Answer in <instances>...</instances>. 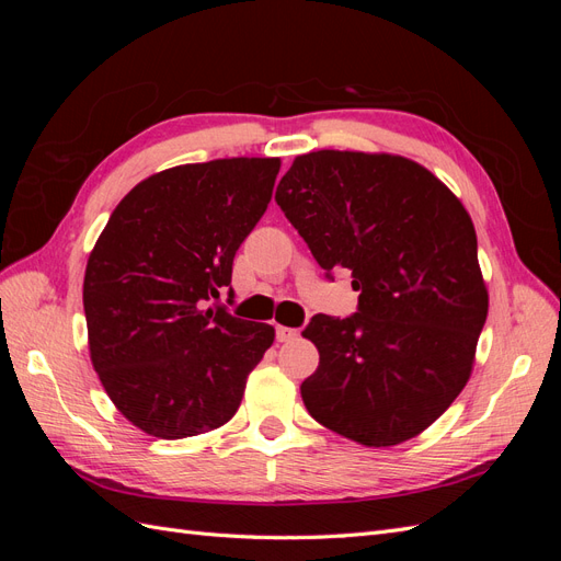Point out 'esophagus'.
<instances>
[{
  "label": "esophagus",
  "instance_id": "34e87169",
  "mask_svg": "<svg viewBox=\"0 0 561 561\" xmlns=\"http://www.w3.org/2000/svg\"><path fill=\"white\" fill-rule=\"evenodd\" d=\"M297 336H299V330H295V328H283V325L276 328L278 342H293V339H297Z\"/></svg>",
  "mask_w": 561,
  "mask_h": 561
}]
</instances>
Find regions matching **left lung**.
Here are the masks:
<instances>
[{
  "label": "left lung",
  "instance_id": "obj_1",
  "mask_svg": "<svg viewBox=\"0 0 561 561\" xmlns=\"http://www.w3.org/2000/svg\"><path fill=\"white\" fill-rule=\"evenodd\" d=\"M276 203L316 262L348 268L358 311L304 328L320 353L301 400L367 447L426 431L461 393L489 295L470 215L426 168L390 154L297 157Z\"/></svg>",
  "mask_w": 561,
  "mask_h": 561
}]
</instances>
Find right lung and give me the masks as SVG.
I'll use <instances>...</instances> for the list:
<instances>
[{
  "label": "right lung",
  "instance_id": "add662e5",
  "mask_svg": "<svg viewBox=\"0 0 561 561\" xmlns=\"http://www.w3.org/2000/svg\"><path fill=\"white\" fill-rule=\"evenodd\" d=\"M278 171V159L245 157L168 168L133 186L100 233L83 278L91 360L140 431L180 439L225 426L274 344V328L231 316L219 293L231 304L236 250Z\"/></svg>",
  "mask_w": 561,
  "mask_h": 561
}]
</instances>
